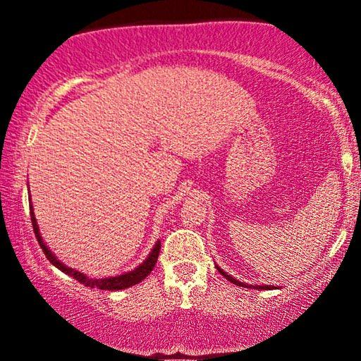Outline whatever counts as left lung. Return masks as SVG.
Here are the masks:
<instances>
[{"label":"left lung","instance_id":"8db88e82","mask_svg":"<svg viewBox=\"0 0 361 361\" xmlns=\"http://www.w3.org/2000/svg\"><path fill=\"white\" fill-rule=\"evenodd\" d=\"M217 270H219V273H221V275L224 276V279H227V280H229L231 283H234V285H239V287L258 288V290H271V288H275V287H273V285H247V283H243V281L235 280V279H233V276H231V275H227V273L224 271V270H221V268H219V267H217Z\"/></svg>","mask_w":361,"mask_h":361}]
</instances>
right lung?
Returning <instances> with one entry per match:
<instances>
[{
  "instance_id": "right-lung-1",
  "label": "right lung",
  "mask_w": 361,
  "mask_h": 361,
  "mask_svg": "<svg viewBox=\"0 0 361 361\" xmlns=\"http://www.w3.org/2000/svg\"><path fill=\"white\" fill-rule=\"evenodd\" d=\"M30 215H32V226H34L35 238H37V241H39L40 247H42L45 258L51 261L54 267L59 268V270L64 271L66 275H69V276H73V279H76L78 281H80V283L85 285V287L100 288V290H123V288L132 287V285H135V283H139V281H142L149 275V273L152 271V268H154V264H156V261H157V256H159L161 241H157L154 244V247H152V251L149 252L147 258L144 259L142 263H140L139 267L135 268V270H132V271H128V273H123V275H118V276H110V279H90V276H86L85 273L76 271V270H74V268H69V267H66V264H62L61 261L52 255V251L49 250L47 244L42 241V235H40L39 226H37V219H35V215H34V210H32V207H30Z\"/></svg>"
}]
</instances>
